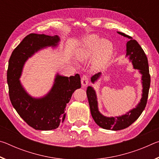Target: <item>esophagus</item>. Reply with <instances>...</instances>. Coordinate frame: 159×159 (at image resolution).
<instances>
[{
    "label": "esophagus",
    "mask_w": 159,
    "mask_h": 159,
    "mask_svg": "<svg viewBox=\"0 0 159 159\" xmlns=\"http://www.w3.org/2000/svg\"><path fill=\"white\" fill-rule=\"evenodd\" d=\"M81 84L83 87H85L88 84V77L86 75H83L81 78Z\"/></svg>",
    "instance_id": "obj_1"
}]
</instances>
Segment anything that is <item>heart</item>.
Instances as JSON below:
<instances>
[{
  "instance_id": "1",
  "label": "heart",
  "mask_w": 159,
  "mask_h": 159,
  "mask_svg": "<svg viewBox=\"0 0 159 159\" xmlns=\"http://www.w3.org/2000/svg\"><path fill=\"white\" fill-rule=\"evenodd\" d=\"M113 52L111 43L106 39H99L96 35H89L83 40V45L78 50L80 57H95L93 66L103 68L108 64Z\"/></svg>"
}]
</instances>
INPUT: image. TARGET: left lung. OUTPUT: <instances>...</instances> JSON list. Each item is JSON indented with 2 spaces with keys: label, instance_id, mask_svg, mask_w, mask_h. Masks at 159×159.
<instances>
[{
  "label": "left lung",
  "instance_id": "1",
  "mask_svg": "<svg viewBox=\"0 0 159 159\" xmlns=\"http://www.w3.org/2000/svg\"><path fill=\"white\" fill-rule=\"evenodd\" d=\"M118 33L130 39L126 44V47H127L126 55H129L134 68L139 69L142 74V80L143 90H142L141 101L136 108L132 109L131 111L121 116L106 117L102 115L98 111V101H97L95 90L90 86L88 87L86 93H87L88 102H89L91 115L94 120L99 127L111 130H120L128 128L139 118L146 107L151 81L148 60L143 49L137 41L133 40L131 36H128L122 32H118ZM100 75L101 73L94 75L91 77V81L93 83L96 81L100 76Z\"/></svg>",
  "mask_w": 159,
  "mask_h": 159
}]
</instances>
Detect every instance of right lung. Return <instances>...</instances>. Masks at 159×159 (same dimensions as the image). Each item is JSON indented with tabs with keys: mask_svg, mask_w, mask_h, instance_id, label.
<instances>
[{
	"mask_svg": "<svg viewBox=\"0 0 159 159\" xmlns=\"http://www.w3.org/2000/svg\"><path fill=\"white\" fill-rule=\"evenodd\" d=\"M59 41L57 35L30 34L13 50L9 60L7 80L10 102L20 117L36 130H50L58 128L65 118V108L72 94L81 87L79 74L70 77L57 74L50 93L44 98L35 99L20 84L19 79L26 60L43 48L56 46Z\"/></svg>",
	"mask_w": 159,
	"mask_h": 159,
	"instance_id": "1",
	"label": "right lung"
}]
</instances>
